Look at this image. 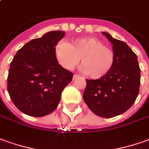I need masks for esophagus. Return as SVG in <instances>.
<instances>
[{
  "mask_svg": "<svg viewBox=\"0 0 149 149\" xmlns=\"http://www.w3.org/2000/svg\"><path fill=\"white\" fill-rule=\"evenodd\" d=\"M78 77H79V75H77V74H74V75H73V80H75L76 78H77Z\"/></svg>",
  "mask_w": 149,
  "mask_h": 149,
  "instance_id": "34e87169",
  "label": "esophagus"
}]
</instances>
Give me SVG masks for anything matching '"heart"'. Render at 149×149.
Here are the masks:
<instances>
[{"instance_id":"obj_1","label":"heart","mask_w":149,"mask_h":149,"mask_svg":"<svg viewBox=\"0 0 149 149\" xmlns=\"http://www.w3.org/2000/svg\"><path fill=\"white\" fill-rule=\"evenodd\" d=\"M55 55L60 65L68 70L73 69L80 61L81 72L92 79H99L109 73L115 60L113 48L94 37L77 38L70 43L59 42Z\"/></svg>"}]
</instances>
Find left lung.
<instances>
[{
    "label": "left lung",
    "instance_id": "obj_1",
    "mask_svg": "<svg viewBox=\"0 0 149 149\" xmlns=\"http://www.w3.org/2000/svg\"><path fill=\"white\" fill-rule=\"evenodd\" d=\"M113 44L114 66L109 73L97 80H87L83 99L90 111L102 118L124 113L139 94L140 68L137 56L126 42L102 32Z\"/></svg>",
    "mask_w": 149,
    "mask_h": 149
}]
</instances>
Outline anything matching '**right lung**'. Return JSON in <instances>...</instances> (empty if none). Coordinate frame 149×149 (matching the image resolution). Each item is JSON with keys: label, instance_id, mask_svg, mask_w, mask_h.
Instances as JSON below:
<instances>
[{"label": "right lung", "instance_id": "1", "mask_svg": "<svg viewBox=\"0 0 149 149\" xmlns=\"http://www.w3.org/2000/svg\"><path fill=\"white\" fill-rule=\"evenodd\" d=\"M64 31L46 33L17 51L10 63L7 90L16 107L24 114L42 117L56 110L73 73L58 63L55 47Z\"/></svg>", "mask_w": 149, "mask_h": 149}]
</instances>
